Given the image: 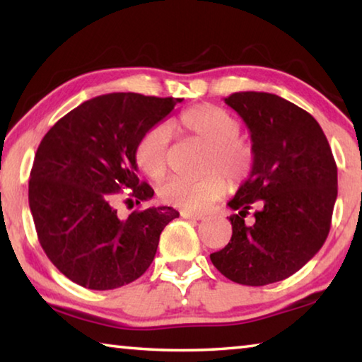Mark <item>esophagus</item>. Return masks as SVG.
I'll list each match as a JSON object with an SVG mask.
<instances>
[{"mask_svg":"<svg viewBox=\"0 0 362 362\" xmlns=\"http://www.w3.org/2000/svg\"><path fill=\"white\" fill-rule=\"evenodd\" d=\"M180 216H182L183 218H188V220H203V218H204V214L192 212V211H182Z\"/></svg>","mask_w":362,"mask_h":362,"instance_id":"34e87169","label":"esophagus"}]
</instances>
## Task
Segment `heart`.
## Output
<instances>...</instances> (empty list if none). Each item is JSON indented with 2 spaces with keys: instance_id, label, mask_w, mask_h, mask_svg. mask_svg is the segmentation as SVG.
<instances>
[{
  "instance_id": "heart-1",
  "label": "heart",
  "mask_w": 362,
  "mask_h": 362,
  "mask_svg": "<svg viewBox=\"0 0 362 362\" xmlns=\"http://www.w3.org/2000/svg\"><path fill=\"white\" fill-rule=\"evenodd\" d=\"M173 127L206 145L201 177H173L159 187L166 203L187 211H203L226 192V180L240 183L254 166V151L240 139V122L216 105H196L177 116ZM139 169L153 180L163 179L169 164V131L158 124L136 146Z\"/></svg>"
}]
</instances>
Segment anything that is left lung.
Instances as JSON below:
<instances>
[{"label":"left lung","mask_w":362,"mask_h":362,"mask_svg":"<svg viewBox=\"0 0 362 362\" xmlns=\"http://www.w3.org/2000/svg\"><path fill=\"white\" fill-rule=\"evenodd\" d=\"M246 122L254 166L228 206L233 235L211 260L225 278L265 286L292 276L329 235L337 164L317 121L268 93L226 97Z\"/></svg>","instance_id":"left-lung-1"}]
</instances>
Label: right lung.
<instances>
[{
    "instance_id": "add662e5",
    "label": "right lung",
    "mask_w": 362,
    "mask_h": 362,
    "mask_svg": "<svg viewBox=\"0 0 362 362\" xmlns=\"http://www.w3.org/2000/svg\"><path fill=\"white\" fill-rule=\"evenodd\" d=\"M180 99L113 93L66 113L42 137L28 182V204L47 259L73 283L110 291L142 276L159 235L179 217L174 207H148L119 218L121 198L137 204L153 188L137 177L140 137Z\"/></svg>"
}]
</instances>
